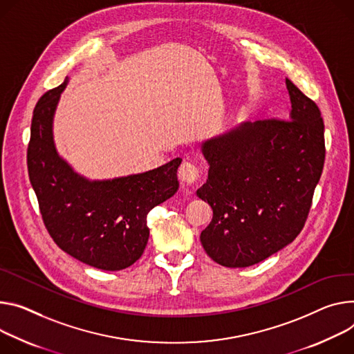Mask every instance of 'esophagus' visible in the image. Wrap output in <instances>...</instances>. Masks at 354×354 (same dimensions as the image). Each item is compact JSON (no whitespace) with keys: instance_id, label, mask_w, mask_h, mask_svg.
I'll return each instance as SVG.
<instances>
[{"instance_id":"34e87169","label":"esophagus","mask_w":354,"mask_h":354,"mask_svg":"<svg viewBox=\"0 0 354 354\" xmlns=\"http://www.w3.org/2000/svg\"><path fill=\"white\" fill-rule=\"evenodd\" d=\"M199 175H201L199 167L195 162H190V160H185L178 169V176L180 182L186 185H194L195 182H198Z\"/></svg>"}]
</instances>
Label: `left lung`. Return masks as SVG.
I'll list each match as a JSON object with an SVG mask.
<instances>
[{
    "label": "left lung",
    "mask_w": 354,
    "mask_h": 354,
    "mask_svg": "<svg viewBox=\"0 0 354 354\" xmlns=\"http://www.w3.org/2000/svg\"><path fill=\"white\" fill-rule=\"evenodd\" d=\"M288 120L247 121L202 144L209 164L196 195L213 209L201 241L213 261L243 268L292 243L305 226L325 164V125L289 79Z\"/></svg>",
    "instance_id": "1"
}]
</instances>
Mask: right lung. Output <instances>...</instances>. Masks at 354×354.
<instances>
[{
    "mask_svg": "<svg viewBox=\"0 0 354 354\" xmlns=\"http://www.w3.org/2000/svg\"><path fill=\"white\" fill-rule=\"evenodd\" d=\"M66 84L68 77L35 106L26 155L29 180L59 248L94 268L120 271L142 255L149 237L147 214L176 194L182 159L107 180L80 176L53 142V115Z\"/></svg>",
    "mask_w": 354,
    "mask_h": 354,
    "instance_id": "add662e5",
    "label": "right lung"
}]
</instances>
